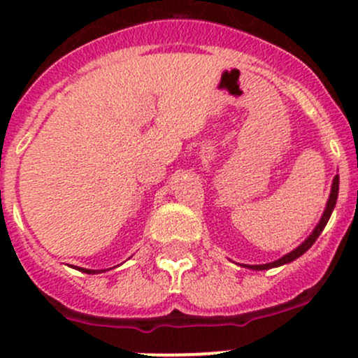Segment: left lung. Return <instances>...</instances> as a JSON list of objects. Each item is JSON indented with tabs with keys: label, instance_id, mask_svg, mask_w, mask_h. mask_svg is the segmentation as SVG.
<instances>
[{
	"label": "left lung",
	"instance_id": "1",
	"mask_svg": "<svg viewBox=\"0 0 358 358\" xmlns=\"http://www.w3.org/2000/svg\"><path fill=\"white\" fill-rule=\"evenodd\" d=\"M338 183H340V178H338V175H336L335 180H333L331 194H329L328 203H326V209H324L323 217H321V221H320V224H317V226H316V229L313 231L311 236L306 239V241L302 243L299 248H296L294 251H290L289 255H285V257H282L280 260H277V262H273V263H265V265H251L250 268H253V270H268V268H273V266H280V265H284V263H289V262L296 260V258H299L302 253H306V251L311 248V246L314 245V241H316V239L320 238L321 231L324 229L326 222L329 221V215H331L333 209H335L336 199H338Z\"/></svg>",
	"mask_w": 358,
	"mask_h": 358
}]
</instances>
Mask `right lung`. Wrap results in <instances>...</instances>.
<instances>
[{
	"label": "right lung",
	"mask_w": 358,
	"mask_h": 358,
	"mask_svg": "<svg viewBox=\"0 0 358 358\" xmlns=\"http://www.w3.org/2000/svg\"><path fill=\"white\" fill-rule=\"evenodd\" d=\"M80 270L85 273H95V270H86V268H80Z\"/></svg>",
	"instance_id": "obj_1"
}]
</instances>
